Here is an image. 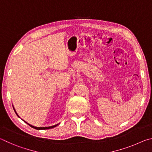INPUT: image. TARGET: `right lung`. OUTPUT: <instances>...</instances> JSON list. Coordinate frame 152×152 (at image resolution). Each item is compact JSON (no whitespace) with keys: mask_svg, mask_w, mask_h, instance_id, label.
Returning a JSON list of instances; mask_svg holds the SVG:
<instances>
[{"mask_svg":"<svg viewBox=\"0 0 152 152\" xmlns=\"http://www.w3.org/2000/svg\"><path fill=\"white\" fill-rule=\"evenodd\" d=\"M13 107V109H14V110H15V113H16L17 116L19 117V115H18V114H17V112H16V110H15V109L14 107ZM25 123H27V122H25ZM27 124L29 125L30 126V127H31L34 128V129H37V130H40V129H52V128L55 127H56V126L58 125H53V126H51V127H34V126H33V125H30V124H29V123H27Z\"/></svg>","mask_w":152,"mask_h":152,"instance_id":"add662e5","label":"right lung"}]
</instances>
